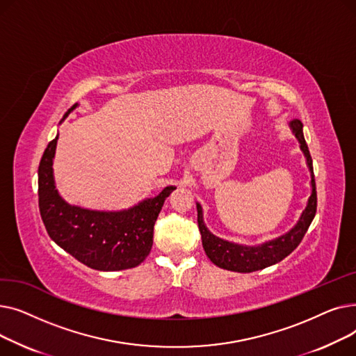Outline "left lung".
I'll use <instances>...</instances> for the list:
<instances>
[{
  "mask_svg": "<svg viewBox=\"0 0 356 356\" xmlns=\"http://www.w3.org/2000/svg\"><path fill=\"white\" fill-rule=\"evenodd\" d=\"M290 127L296 138L300 143L302 152L306 156L307 165L312 173V196L309 197L307 207L303 211L300 219H298L297 225L289 231L286 235L278 236L274 241L266 242L263 245L258 247H242L238 244H232V242L223 241L215 235H212L208 228L203 223V215L202 208L197 203V225L202 235V245L204 252L209 257L212 263L220 268L238 271V273H252L263 270L266 267H270L273 264L280 263L287 255H290L300 244L303 236L306 235L310 223L316 215L317 209V195H316V181L313 175V161L309 152V147L306 144L305 136H303V124L300 120H293L290 122Z\"/></svg>",
  "mask_w": 356,
  "mask_h": 356,
  "instance_id": "left-lung-1",
  "label": "left lung"
}]
</instances>
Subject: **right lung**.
<instances>
[{"instance_id": "right-lung-1", "label": "right lung", "mask_w": 356, "mask_h": 356, "mask_svg": "<svg viewBox=\"0 0 356 356\" xmlns=\"http://www.w3.org/2000/svg\"><path fill=\"white\" fill-rule=\"evenodd\" d=\"M76 105L66 112L63 120ZM58 137L59 134L47 144L39 165V209L49 236L93 270L118 271L137 267L152 251L154 223L165 197L176 188L167 186L156 197L121 212L70 207L59 196L53 180L51 165Z\"/></svg>"}]
</instances>
